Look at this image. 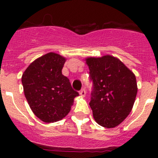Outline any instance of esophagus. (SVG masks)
<instances>
[{
  "label": "esophagus",
  "mask_w": 158,
  "mask_h": 158,
  "mask_svg": "<svg viewBox=\"0 0 158 158\" xmlns=\"http://www.w3.org/2000/svg\"><path fill=\"white\" fill-rule=\"evenodd\" d=\"M80 95L81 96H85L86 95V91L85 89H82L80 91Z\"/></svg>",
  "instance_id": "1"
}]
</instances>
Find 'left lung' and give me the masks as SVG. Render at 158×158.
<instances>
[{"label":"left lung","instance_id":"left-lung-1","mask_svg":"<svg viewBox=\"0 0 158 158\" xmlns=\"http://www.w3.org/2000/svg\"><path fill=\"white\" fill-rule=\"evenodd\" d=\"M93 91L89 105L96 122L107 128L120 124L133 107L138 88L136 77L120 60L111 55L89 58Z\"/></svg>","mask_w":158,"mask_h":158}]
</instances>
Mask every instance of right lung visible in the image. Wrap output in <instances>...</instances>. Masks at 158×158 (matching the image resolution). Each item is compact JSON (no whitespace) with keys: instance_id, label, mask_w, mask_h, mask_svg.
I'll use <instances>...</instances> for the list:
<instances>
[{"instance_id":"1","label":"right lung","mask_w":158,"mask_h":158,"mask_svg":"<svg viewBox=\"0 0 158 158\" xmlns=\"http://www.w3.org/2000/svg\"><path fill=\"white\" fill-rule=\"evenodd\" d=\"M65 58L55 53L35 60L22 76L23 92L33 113L45 123L59 121L69 112L79 93L62 75Z\"/></svg>"}]
</instances>
